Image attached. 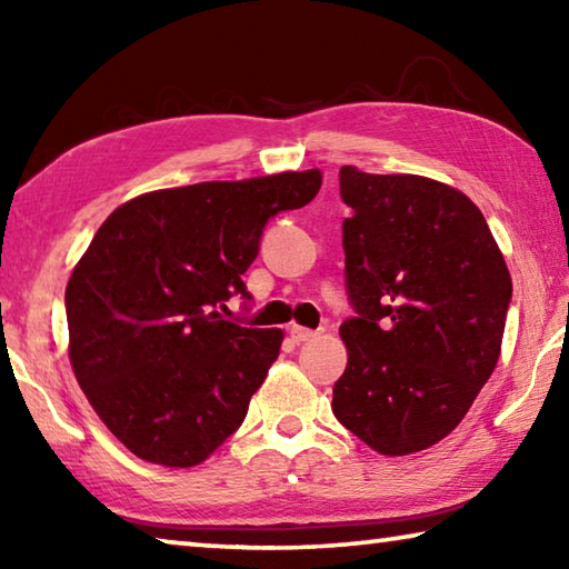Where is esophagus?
<instances>
[{
  "instance_id": "1",
  "label": "esophagus",
  "mask_w": 569,
  "mask_h": 569,
  "mask_svg": "<svg viewBox=\"0 0 569 569\" xmlns=\"http://www.w3.org/2000/svg\"><path fill=\"white\" fill-rule=\"evenodd\" d=\"M288 333H291V339L296 341V343H303V341H311V339H316V336H319V331H313V329H306V326H291V329H288Z\"/></svg>"
}]
</instances>
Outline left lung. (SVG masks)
Segmentation results:
<instances>
[{"instance_id":"1","label":"left lung","mask_w":569,"mask_h":569,"mask_svg":"<svg viewBox=\"0 0 569 569\" xmlns=\"http://www.w3.org/2000/svg\"><path fill=\"white\" fill-rule=\"evenodd\" d=\"M356 319L333 413L387 457L435 447L467 417L502 353L512 276L481 210L423 176L339 172Z\"/></svg>"}]
</instances>
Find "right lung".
<instances>
[{"label": "right lung", "instance_id": "add662e5", "mask_svg": "<svg viewBox=\"0 0 569 569\" xmlns=\"http://www.w3.org/2000/svg\"><path fill=\"white\" fill-rule=\"evenodd\" d=\"M321 170L162 188L114 208L67 281L70 363L112 437L150 465L206 461L243 423L283 343L220 308L243 293L266 220Z\"/></svg>", "mask_w": 569, "mask_h": 569}]
</instances>
